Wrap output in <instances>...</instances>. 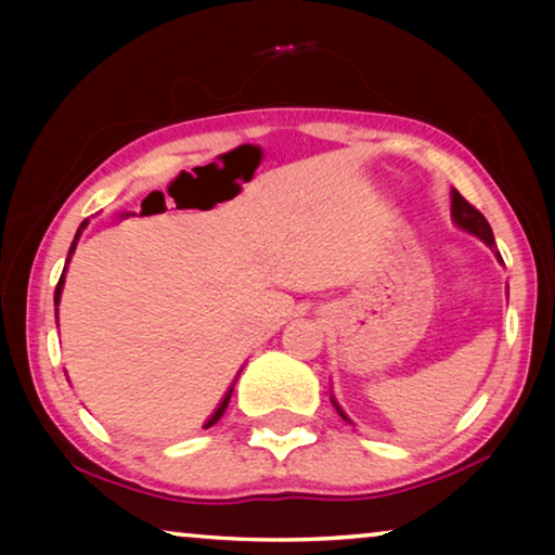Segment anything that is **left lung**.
I'll use <instances>...</instances> for the list:
<instances>
[{
	"mask_svg": "<svg viewBox=\"0 0 555 555\" xmlns=\"http://www.w3.org/2000/svg\"><path fill=\"white\" fill-rule=\"evenodd\" d=\"M452 217H454V222L462 227V230L477 234V237H480L488 247H495V237H492L488 219H485L480 215V209H475L473 204H469L460 192H452ZM498 257H500V253H498ZM333 404H336V401H333ZM336 409H338V414L348 422V416L340 412L338 404H336Z\"/></svg>",
	"mask_w": 555,
	"mask_h": 555,
	"instance_id": "1",
	"label": "left lung"
}]
</instances>
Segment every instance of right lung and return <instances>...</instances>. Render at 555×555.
I'll list each match as a JSON object with an SVG mask.
<instances>
[{
    "mask_svg": "<svg viewBox=\"0 0 555 555\" xmlns=\"http://www.w3.org/2000/svg\"><path fill=\"white\" fill-rule=\"evenodd\" d=\"M86 224H88V219H86V222L80 224V230H82V227H86ZM80 230H78V234H75V240H73V245H70V253H67V260H70V255H73V249H75V242H78V237H80ZM63 283H65V270H63V275H60V280H57V287H55V306L60 302V293H63ZM230 397H232V389L227 391V397L222 399V404H219V406H217V412L209 416V422L204 424V429H207V427H211V424H217V422H219V416L224 414L227 404H230Z\"/></svg>",
    "mask_w": 555,
    "mask_h": 555,
    "instance_id": "1",
    "label": "right lung"
}]
</instances>
